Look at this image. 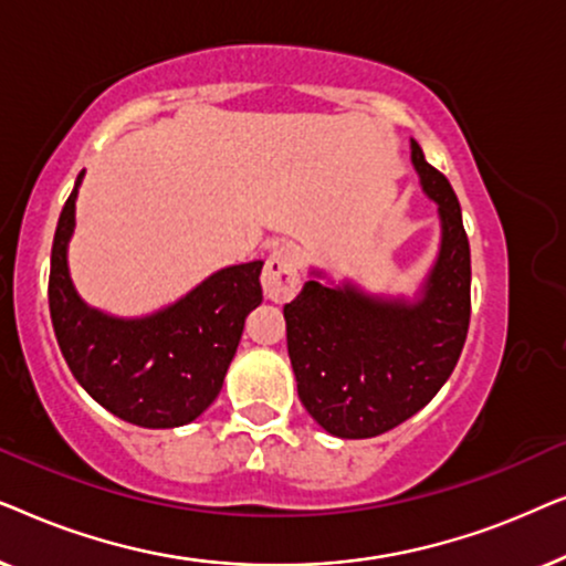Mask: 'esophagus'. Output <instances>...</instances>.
<instances>
[{
    "mask_svg": "<svg viewBox=\"0 0 566 566\" xmlns=\"http://www.w3.org/2000/svg\"><path fill=\"white\" fill-rule=\"evenodd\" d=\"M301 289L298 252L289 244L275 247L262 270V291L270 301H291Z\"/></svg>",
    "mask_w": 566,
    "mask_h": 566,
    "instance_id": "1",
    "label": "esophagus"
}]
</instances>
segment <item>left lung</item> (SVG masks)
I'll list each match as a JSON object with an SVG mask.
<instances>
[{
    "label": "left lung",
    "instance_id": "8db88e82",
    "mask_svg": "<svg viewBox=\"0 0 566 566\" xmlns=\"http://www.w3.org/2000/svg\"><path fill=\"white\" fill-rule=\"evenodd\" d=\"M412 165L443 229L420 298L306 281L283 306L298 399L329 436L374 438L409 420L448 381L467 343L471 252L459 198L417 142Z\"/></svg>",
    "mask_w": 566,
    "mask_h": 566
}]
</instances>
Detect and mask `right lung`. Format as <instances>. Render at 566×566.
I'll return each instance as SVG.
<instances>
[{
	"label": "right lung",
	"mask_w": 566,
	"mask_h": 566,
	"mask_svg": "<svg viewBox=\"0 0 566 566\" xmlns=\"http://www.w3.org/2000/svg\"><path fill=\"white\" fill-rule=\"evenodd\" d=\"M82 175L59 216L51 250L49 306L61 355L97 405L138 428H180L211 407L262 301V262L223 268L188 296L142 319L92 308L74 291L66 244Z\"/></svg>",
	"instance_id": "1"
}]
</instances>
